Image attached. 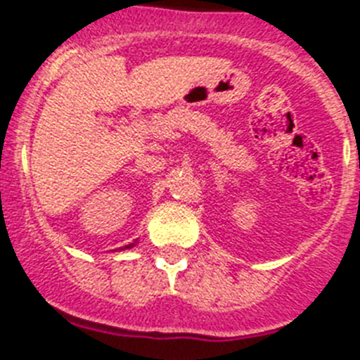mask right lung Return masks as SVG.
<instances>
[{
    "instance_id": "obj_1",
    "label": "right lung",
    "mask_w": 360,
    "mask_h": 360,
    "mask_svg": "<svg viewBox=\"0 0 360 360\" xmlns=\"http://www.w3.org/2000/svg\"><path fill=\"white\" fill-rule=\"evenodd\" d=\"M136 245V243H130V245H127V246H123V248H121V250H129V248H132V246Z\"/></svg>"
}]
</instances>
